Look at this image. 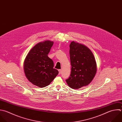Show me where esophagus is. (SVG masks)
<instances>
[{"mask_svg": "<svg viewBox=\"0 0 122 122\" xmlns=\"http://www.w3.org/2000/svg\"><path fill=\"white\" fill-rule=\"evenodd\" d=\"M58 71H59V74H60L61 73V70H59Z\"/></svg>", "mask_w": 122, "mask_h": 122, "instance_id": "34e87169", "label": "esophagus"}]
</instances>
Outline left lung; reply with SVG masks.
Here are the masks:
<instances>
[{"label": "left lung", "instance_id": "8db88e82", "mask_svg": "<svg viewBox=\"0 0 122 122\" xmlns=\"http://www.w3.org/2000/svg\"><path fill=\"white\" fill-rule=\"evenodd\" d=\"M70 56L71 68L70 76L66 80L67 84L74 89L88 85L97 71L92 52L84 45L73 41L70 45Z\"/></svg>", "mask_w": 122, "mask_h": 122}]
</instances>
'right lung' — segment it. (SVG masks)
<instances>
[{"label": "right lung", "mask_w": 122, "mask_h": 122, "mask_svg": "<svg viewBox=\"0 0 122 122\" xmlns=\"http://www.w3.org/2000/svg\"><path fill=\"white\" fill-rule=\"evenodd\" d=\"M53 41H45L36 44L29 52L24 62V71L27 79L40 88L49 85L58 74L54 63L48 54Z\"/></svg>", "instance_id": "add662e5"}]
</instances>
